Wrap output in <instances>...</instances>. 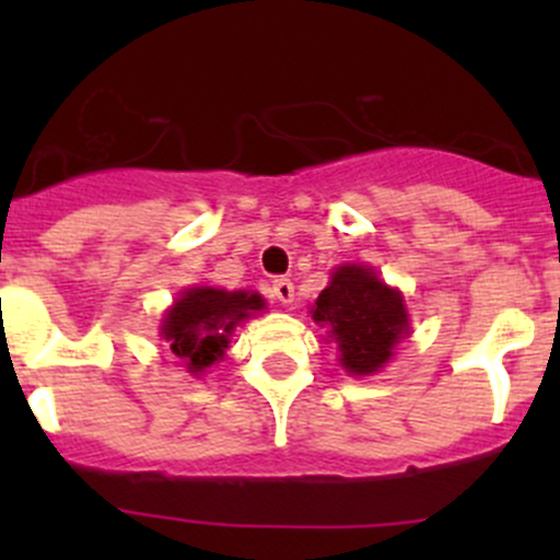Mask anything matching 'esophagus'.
<instances>
[{"label":"esophagus","instance_id":"34e87169","mask_svg":"<svg viewBox=\"0 0 560 560\" xmlns=\"http://www.w3.org/2000/svg\"><path fill=\"white\" fill-rule=\"evenodd\" d=\"M273 295L279 303H292L295 301V287L290 279H276L273 281Z\"/></svg>","mask_w":560,"mask_h":560}]
</instances>
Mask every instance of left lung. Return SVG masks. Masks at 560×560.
I'll return each instance as SVG.
<instances>
[{
  "label": "left lung",
  "mask_w": 560,
  "mask_h": 560,
  "mask_svg": "<svg viewBox=\"0 0 560 560\" xmlns=\"http://www.w3.org/2000/svg\"><path fill=\"white\" fill-rule=\"evenodd\" d=\"M314 319L330 327L341 365L358 376L380 371L409 325L400 292L363 265H343L332 273L330 287L316 298Z\"/></svg>",
  "instance_id": "left-lung-1"
}]
</instances>
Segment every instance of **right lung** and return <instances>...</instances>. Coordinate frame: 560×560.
I'll return each mask as SVG.
<instances>
[{"label":"right lung","mask_w":560,"mask_h":560,"mask_svg":"<svg viewBox=\"0 0 560 560\" xmlns=\"http://www.w3.org/2000/svg\"><path fill=\"white\" fill-rule=\"evenodd\" d=\"M262 306L265 303L257 292L195 287V290L184 292L180 301H175V306L165 316L162 332H165L175 358L184 360L191 374H200L224 354L228 332Z\"/></svg>","instance_id":"add662e5"}]
</instances>
